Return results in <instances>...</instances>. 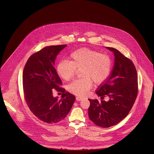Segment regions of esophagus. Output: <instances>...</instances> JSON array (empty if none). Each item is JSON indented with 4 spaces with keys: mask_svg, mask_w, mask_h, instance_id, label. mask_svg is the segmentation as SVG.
<instances>
[{
    "mask_svg": "<svg viewBox=\"0 0 154 154\" xmlns=\"http://www.w3.org/2000/svg\"><path fill=\"white\" fill-rule=\"evenodd\" d=\"M82 99H83V98H82V97H76V100H77V101H81V100H82Z\"/></svg>",
    "mask_w": 154,
    "mask_h": 154,
    "instance_id": "34e87169",
    "label": "esophagus"
}]
</instances>
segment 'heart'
I'll return each instance as SVG.
<instances>
[{"instance_id": "1", "label": "heart", "mask_w": 154, "mask_h": 154, "mask_svg": "<svg viewBox=\"0 0 154 154\" xmlns=\"http://www.w3.org/2000/svg\"><path fill=\"white\" fill-rule=\"evenodd\" d=\"M70 61H59L56 71L61 79L68 81L74 77L77 69L81 70L84 77L75 79L68 85V90L77 95L82 96L92 87L93 81L96 84L106 82L111 73L112 60L107 54L83 47L70 55Z\"/></svg>"}]
</instances>
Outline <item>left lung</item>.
<instances>
[{"label":"left lung","mask_w":154,"mask_h":154,"mask_svg":"<svg viewBox=\"0 0 154 154\" xmlns=\"http://www.w3.org/2000/svg\"><path fill=\"white\" fill-rule=\"evenodd\" d=\"M113 52L115 64L107 80L101 84L96 94L106 102L90 99L89 119L102 128L115 125L126 117L135 102L138 94L137 72L132 61L116 48L106 47Z\"/></svg>","instance_id":"8db88e82"}]
</instances>
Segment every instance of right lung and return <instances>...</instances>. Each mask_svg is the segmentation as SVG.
<instances>
[{"instance_id":"obj_1","label":"right lung","mask_w":154,"mask_h":154,"mask_svg":"<svg viewBox=\"0 0 154 154\" xmlns=\"http://www.w3.org/2000/svg\"><path fill=\"white\" fill-rule=\"evenodd\" d=\"M66 46L44 47L28 59L23 69V85L26 104L35 116L48 124L64 119L75 100L73 95L61 88L62 82L54 68L56 56ZM54 89L63 93L60 100L53 97Z\"/></svg>"}]
</instances>
